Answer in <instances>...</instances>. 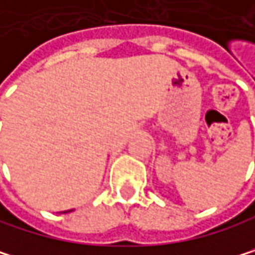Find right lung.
I'll list each match as a JSON object with an SVG mask.
<instances>
[{
  "label": "right lung",
  "mask_w": 255,
  "mask_h": 255,
  "mask_svg": "<svg viewBox=\"0 0 255 255\" xmlns=\"http://www.w3.org/2000/svg\"><path fill=\"white\" fill-rule=\"evenodd\" d=\"M68 211H73V210H68ZM68 211H63V213H68Z\"/></svg>",
  "instance_id": "1"
}]
</instances>
